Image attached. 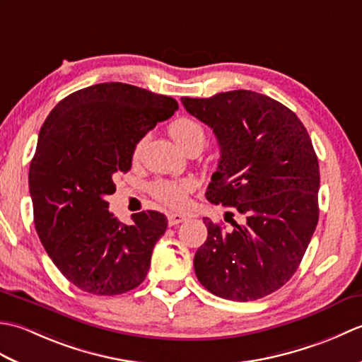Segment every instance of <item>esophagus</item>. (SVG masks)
<instances>
[{
    "mask_svg": "<svg viewBox=\"0 0 362 362\" xmlns=\"http://www.w3.org/2000/svg\"><path fill=\"white\" fill-rule=\"evenodd\" d=\"M183 221H187L185 214H180V213L168 214V224L169 226H177V224H180V222H183Z\"/></svg>",
    "mask_w": 362,
    "mask_h": 362,
    "instance_id": "esophagus-1",
    "label": "esophagus"
}]
</instances>
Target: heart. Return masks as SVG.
<instances>
[{
	"label": "heart",
	"mask_w": 362,
	"mask_h": 362,
	"mask_svg": "<svg viewBox=\"0 0 362 362\" xmlns=\"http://www.w3.org/2000/svg\"><path fill=\"white\" fill-rule=\"evenodd\" d=\"M169 135L173 140L180 146L183 151H199L201 152L206 141V134L204 127L193 118L182 117L179 119L173 121L169 124ZM144 138L136 143L134 149V157H140L144 146ZM191 185L188 182H169V180H160L156 182L151 187L152 194L156 196L160 202L166 204L173 209H182L188 201V193Z\"/></svg>",
	"instance_id": "obj_1"
}]
</instances>
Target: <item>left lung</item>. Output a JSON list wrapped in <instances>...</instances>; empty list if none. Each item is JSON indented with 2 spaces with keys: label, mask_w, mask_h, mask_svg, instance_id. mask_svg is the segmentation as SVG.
I'll use <instances>...</instances> for the list:
<instances>
[{
  "label": "left lung",
  "mask_w": 362,
  "mask_h": 362,
  "mask_svg": "<svg viewBox=\"0 0 362 362\" xmlns=\"http://www.w3.org/2000/svg\"><path fill=\"white\" fill-rule=\"evenodd\" d=\"M213 129L221 158L206 199L245 216L226 232L209 218L194 255L197 280L211 294L249 302L286 284L319 221V161L302 121L286 105L250 90L182 98Z\"/></svg>",
  "instance_id": "8db88e82"
}]
</instances>
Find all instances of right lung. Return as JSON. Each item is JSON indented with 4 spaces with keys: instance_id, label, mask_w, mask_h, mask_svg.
<instances>
[{
    "instance_id": "obj_1",
    "label": "right lung",
    "mask_w": 362,
    "mask_h": 362,
    "mask_svg": "<svg viewBox=\"0 0 362 362\" xmlns=\"http://www.w3.org/2000/svg\"><path fill=\"white\" fill-rule=\"evenodd\" d=\"M177 109L169 96L104 82L68 95L43 122L29 168L34 224L52 263L79 289L118 296L146 279L168 219L148 210L126 226L107 196L132 166L136 143Z\"/></svg>"
}]
</instances>
